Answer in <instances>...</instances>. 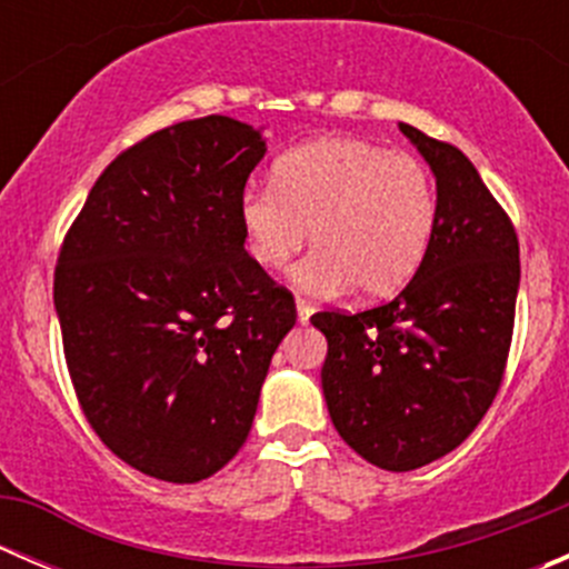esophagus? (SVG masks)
<instances>
[{
    "label": "esophagus",
    "mask_w": 569,
    "mask_h": 569,
    "mask_svg": "<svg viewBox=\"0 0 569 569\" xmlns=\"http://www.w3.org/2000/svg\"><path fill=\"white\" fill-rule=\"evenodd\" d=\"M313 313V306L308 300H302V297H297V321L300 325H308V319H311Z\"/></svg>",
    "instance_id": "34e87169"
}]
</instances>
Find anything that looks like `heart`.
Returning a JSON list of instances; mask_svg holds the SVG:
<instances>
[{
	"mask_svg": "<svg viewBox=\"0 0 569 569\" xmlns=\"http://www.w3.org/2000/svg\"><path fill=\"white\" fill-rule=\"evenodd\" d=\"M239 226L252 261L280 269L311 228L317 250L297 283L317 295L347 286L363 300L396 295L418 272L438 228V189L427 164L358 137H327L283 153L272 187H250Z\"/></svg>",
	"mask_w": 569,
	"mask_h": 569,
	"instance_id": "heart-1",
	"label": "heart"
}]
</instances>
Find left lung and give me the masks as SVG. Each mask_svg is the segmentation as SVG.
Listing matches in <instances>:
<instances>
[{
  "instance_id": "left-lung-1",
  "label": "left lung",
  "mask_w": 569,
  "mask_h": 569,
  "mask_svg": "<svg viewBox=\"0 0 569 569\" xmlns=\"http://www.w3.org/2000/svg\"><path fill=\"white\" fill-rule=\"evenodd\" d=\"M438 181V228L410 283L369 311H319L327 410L363 460L412 470L468 438L507 371L520 286L512 220L451 142L412 126Z\"/></svg>"
}]
</instances>
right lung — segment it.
Wrapping results in <instances>:
<instances>
[{"label":"right lung","instance_id":"right-lung-1","mask_svg":"<svg viewBox=\"0 0 569 569\" xmlns=\"http://www.w3.org/2000/svg\"><path fill=\"white\" fill-rule=\"evenodd\" d=\"M263 153L226 114L153 131L109 162L62 239L54 308L79 407L153 479H209L242 449L297 321L239 226Z\"/></svg>","mask_w":569,"mask_h":569}]
</instances>
